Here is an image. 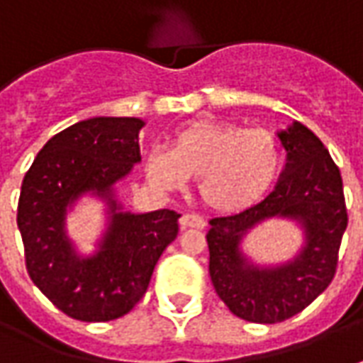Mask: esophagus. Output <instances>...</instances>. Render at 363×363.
I'll return each instance as SVG.
<instances>
[{
    "label": "esophagus",
    "instance_id": "34e87169",
    "mask_svg": "<svg viewBox=\"0 0 363 363\" xmlns=\"http://www.w3.org/2000/svg\"><path fill=\"white\" fill-rule=\"evenodd\" d=\"M206 225L204 218L196 216V214H182L181 216V228H199L202 230Z\"/></svg>",
    "mask_w": 363,
    "mask_h": 363
}]
</instances>
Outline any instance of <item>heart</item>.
I'll return each instance as SVG.
<instances>
[{"mask_svg":"<svg viewBox=\"0 0 363 363\" xmlns=\"http://www.w3.org/2000/svg\"><path fill=\"white\" fill-rule=\"evenodd\" d=\"M281 164L283 151L275 133L200 120L177 131L169 151H149L145 173L151 184L163 190H179L186 179H196L204 206L234 214L269 192Z\"/></svg>","mask_w":363,"mask_h":363,"instance_id":"obj_1","label":"heart"}]
</instances>
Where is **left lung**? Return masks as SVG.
Segmentation results:
<instances>
[{
  "instance_id": "1",
  "label": "left lung",
  "mask_w": 363,
  "mask_h": 363,
  "mask_svg": "<svg viewBox=\"0 0 363 363\" xmlns=\"http://www.w3.org/2000/svg\"><path fill=\"white\" fill-rule=\"evenodd\" d=\"M277 135L287 164L273 192L240 214L212 218L206 234L212 285L225 306L247 323H283L311 305L334 279L348 225L340 171L323 141L298 121ZM269 217L296 219L306 245L295 260L257 268L239 245Z\"/></svg>"
}]
</instances>
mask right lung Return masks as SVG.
<instances>
[{
	"instance_id": "1",
	"label": "right lung",
	"mask_w": 363,
	"mask_h": 363,
	"mask_svg": "<svg viewBox=\"0 0 363 363\" xmlns=\"http://www.w3.org/2000/svg\"><path fill=\"white\" fill-rule=\"evenodd\" d=\"M139 118H90L62 129L35 157L21 184L17 225L31 281L58 311L84 323L128 314L145 295L157 261L179 234L174 210L121 212L113 184L141 161ZM111 206V225L90 258L64 232L66 210L82 194Z\"/></svg>"
}]
</instances>
